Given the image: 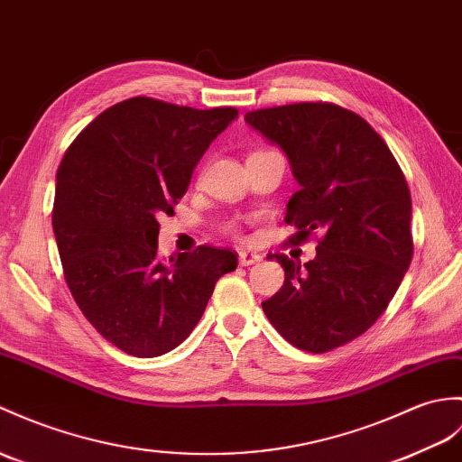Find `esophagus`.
Returning <instances> with one entry per match:
<instances>
[{"label":"esophagus","instance_id":"esophagus-1","mask_svg":"<svg viewBox=\"0 0 462 462\" xmlns=\"http://www.w3.org/2000/svg\"><path fill=\"white\" fill-rule=\"evenodd\" d=\"M260 260H262V255L255 254V252H240L238 254L240 265H252V263H257Z\"/></svg>","mask_w":462,"mask_h":462}]
</instances>
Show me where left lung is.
Masks as SVG:
<instances>
[{
    "label": "left lung",
    "instance_id": "obj_1",
    "mask_svg": "<svg viewBox=\"0 0 462 462\" xmlns=\"http://www.w3.org/2000/svg\"><path fill=\"white\" fill-rule=\"evenodd\" d=\"M280 145L299 190L287 202L293 244L320 232L315 260L285 254L283 287L262 303L293 346L328 352L366 332L388 309L411 263V195L398 161L358 114L299 102L245 114ZM273 260V255H267Z\"/></svg>",
    "mask_w": 462,
    "mask_h": 462
}]
</instances>
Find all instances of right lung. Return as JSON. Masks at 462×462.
<instances>
[{
  "label": "right lung",
  "instance_id": "obj_1",
  "mask_svg": "<svg viewBox=\"0 0 462 462\" xmlns=\"http://www.w3.org/2000/svg\"><path fill=\"white\" fill-rule=\"evenodd\" d=\"M236 117V108L135 96L86 125L60 161L52 230L64 280L90 325L132 356L179 346L238 265L234 252L212 245L157 257V217L173 214L200 157Z\"/></svg>",
  "mask_w": 462,
  "mask_h": 462
}]
</instances>
